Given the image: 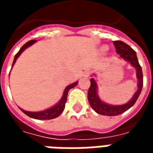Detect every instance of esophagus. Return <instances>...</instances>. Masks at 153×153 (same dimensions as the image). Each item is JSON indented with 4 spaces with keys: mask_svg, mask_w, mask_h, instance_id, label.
<instances>
[{
    "mask_svg": "<svg viewBox=\"0 0 153 153\" xmlns=\"http://www.w3.org/2000/svg\"><path fill=\"white\" fill-rule=\"evenodd\" d=\"M89 74H90L89 70H86V71H84V72H83V77H88V75H89Z\"/></svg>",
    "mask_w": 153,
    "mask_h": 153,
    "instance_id": "34e87169",
    "label": "esophagus"
}]
</instances>
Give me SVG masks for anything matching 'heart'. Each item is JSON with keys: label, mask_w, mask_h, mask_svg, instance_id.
I'll return each instance as SVG.
<instances>
[{"label": "heart", "mask_w": 153, "mask_h": 153, "mask_svg": "<svg viewBox=\"0 0 153 153\" xmlns=\"http://www.w3.org/2000/svg\"><path fill=\"white\" fill-rule=\"evenodd\" d=\"M106 50H107V47H106V46H103V47H102V51H106Z\"/></svg>", "instance_id": "b5f03b06"}]
</instances>
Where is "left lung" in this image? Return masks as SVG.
<instances>
[{
  "mask_svg": "<svg viewBox=\"0 0 153 153\" xmlns=\"http://www.w3.org/2000/svg\"><path fill=\"white\" fill-rule=\"evenodd\" d=\"M113 43L115 45L116 53L119 54V59H121L127 61L136 70V78H137V91L133 95L131 99L125 104L122 105H111L105 102L100 98L98 95V85L96 80L93 78H91L89 89L88 93V100L89 102L91 107L97 113L100 115H107V116H114V115H120L126 111H128L130 107L134 105L136 101L141 93L143 84V77L142 72V67L138 63L137 54L134 50H133L128 45L122 42V41H114ZM93 75H96L93 74Z\"/></svg>",
  "mask_w": 153,
  "mask_h": 153,
  "instance_id": "left-lung-1",
  "label": "left lung"
}]
</instances>
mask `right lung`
Listing matches in <instances>:
<instances>
[{
  "mask_svg": "<svg viewBox=\"0 0 153 153\" xmlns=\"http://www.w3.org/2000/svg\"><path fill=\"white\" fill-rule=\"evenodd\" d=\"M37 42V40H30L28 41V42L23 46V47L19 49V51H18V53L16 54L15 56V58H14V61H13V64H12L11 69L13 68V66L15 65V62H16V60L18 59L19 56L21 55L22 52L27 49L28 47H29L30 46H32L33 44H34L35 42ZM78 82L79 81H76L74 83H71L70 85L65 88L64 90L63 95L61 97V98L60 99V101L55 104L54 106H51L49 108H47L46 110H43V111H25L24 109H22L19 107V109L21 110L23 112L25 113V115H27L29 117H31L33 119H36V120H51V119H55L58 117L59 115L63 112L64 109H65V103H66L67 101V95H68V92L70 91V89L73 88L74 87L76 86L78 84Z\"/></svg>",
  "mask_w": 153,
  "mask_h": 153,
  "instance_id": "1",
  "label": "right lung"
}]
</instances>
